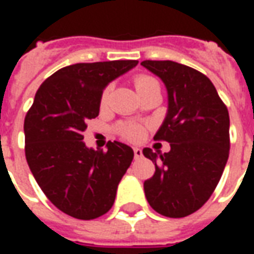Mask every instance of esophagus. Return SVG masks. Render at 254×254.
Listing matches in <instances>:
<instances>
[{
  "mask_svg": "<svg viewBox=\"0 0 254 254\" xmlns=\"http://www.w3.org/2000/svg\"><path fill=\"white\" fill-rule=\"evenodd\" d=\"M133 152H134V159H140L143 156V152H141V149L138 148V147H134Z\"/></svg>",
  "mask_w": 254,
  "mask_h": 254,
  "instance_id": "esophagus-1",
  "label": "esophagus"
}]
</instances>
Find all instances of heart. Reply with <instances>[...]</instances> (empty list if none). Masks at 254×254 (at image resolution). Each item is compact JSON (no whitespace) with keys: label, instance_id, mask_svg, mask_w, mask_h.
<instances>
[{"label":"heart","instance_id":"heart-1","mask_svg":"<svg viewBox=\"0 0 254 254\" xmlns=\"http://www.w3.org/2000/svg\"><path fill=\"white\" fill-rule=\"evenodd\" d=\"M156 83L158 81L154 77L147 76V74H141V76H137V77L134 78V87H136L137 94L143 92L144 89H147L148 87ZM107 96H109V88H106L103 91L102 102H105L107 99ZM120 133L124 137L130 138V140H140L144 136V127L140 124H136V122H127V124H122L121 127H120Z\"/></svg>","mask_w":254,"mask_h":254}]
</instances>
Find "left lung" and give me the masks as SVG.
I'll list each match as a JSON object with an SVG mask.
<instances>
[{"instance_id": "1", "label": "left lung", "mask_w": 254, "mask_h": 254, "mask_svg": "<svg viewBox=\"0 0 254 254\" xmlns=\"http://www.w3.org/2000/svg\"><path fill=\"white\" fill-rule=\"evenodd\" d=\"M167 89V113L155 140L169 152L144 148L155 174L144 182L149 205L167 218H184L201 208L218 185L229 159L230 118L211 80L174 61H143Z\"/></svg>"}]
</instances>
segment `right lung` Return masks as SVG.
I'll return each instance as SVG.
<instances>
[{"label": "right lung", "instance_id": "1", "mask_svg": "<svg viewBox=\"0 0 254 254\" xmlns=\"http://www.w3.org/2000/svg\"><path fill=\"white\" fill-rule=\"evenodd\" d=\"M138 61L74 64L46 78L24 120L25 158L50 201L69 216L99 218L114 204L117 188L133 160V149L107 143V151L84 143L85 122L99 116L109 84Z\"/></svg>", "mask_w": 254, "mask_h": 254}]
</instances>
